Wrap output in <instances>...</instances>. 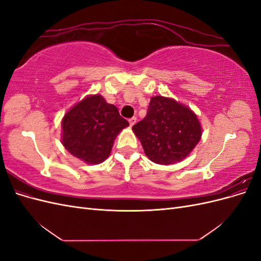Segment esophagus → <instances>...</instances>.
<instances>
[{
  "instance_id": "1",
  "label": "esophagus",
  "mask_w": 261,
  "mask_h": 261,
  "mask_svg": "<svg viewBox=\"0 0 261 261\" xmlns=\"http://www.w3.org/2000/svg\"><path fill=\"white\" fill-rule=\"evenodd\" d=\"M136 120H137L136 117H132V118H129L128 122H129V126H130V127H132V126L135 125V123H136Z\"/></svg>"
}]
</instances>
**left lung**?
<instances>
[{
	"label": "left lung",
	"instance_id": "1",
	"mask_svg": "<svg viewBox=\"0 0 261 261\" xmlns=\"http://www.w3.org/2000/svg\"><path fill=\"white\" fill-rule=\"evenodd\" d=\"M150 160L174 164L192 152L201 137V126L191 109L162 96L150 99L147 115L133 126Z\"/></svg>",
	"mask_w": 261,
	"mask_h": 261
}]
</instances>
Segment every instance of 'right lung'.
Segmentation results:
<instances>
[{"instance_id":"right-lung-1","label":"right lung","mask_w":261,"mask_h":261,"mask_svg":"<svg viewBox=\"0 0 261 261\" xmlns=\"http://www.w3.org/2000/svg\"><path fill=\"white\" fill-rule=\"evenodd\" d=\"M128 125L103 97L88 96L63 117L62 144L82 161L99 164L111 152L117 134Z\"/></svg>"}]
</instances>
